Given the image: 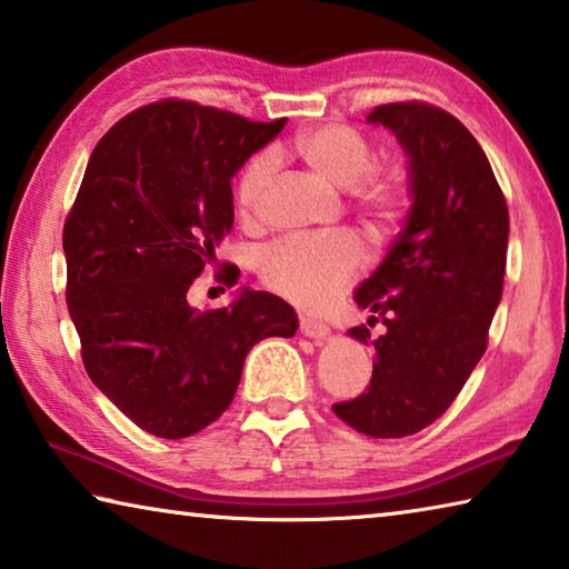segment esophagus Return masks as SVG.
<instances>
[{"label": "esophagus", "mask_w": 569, "mask_h": 569, "mask_svg": "<svg viewBox=\"0 0 569 569\" xmlns=\"http://www.w3.org/2000/svg\"><path fill=\"white\" fill-rule=\"evenodd\" d=\"M298 326H301V333L308 336V339H313V341H323L326 336L331 333L329 323L313 319V316H301V319H298Z\"/></svg>", "instance_id": "34e87169"}]
</instances>
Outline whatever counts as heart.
<instances>
[{
	"mask_svg": "<svg viewBox=\"0 0 569 569\" xmlns=\"http://www.w3.org/2000/svg\"><path fill=\"white\" fill-rule=\"evenodd\" d=\"M293 156L316 178L336 188H351V203L373 238L393 233L403 216V180L397 170H377L366 176L373 162L371 142L349 124H321L298 134ZM271 152H258L240 170L236 200L243 218H253L273 180ZM363 248L351 236L291 238L263 250L258 273L263 283L291 301L316 308L329 303L351 278L361 271Z\"/></svg>",
	"mask_w": 569,
	"mask_h": 569,
	"instance_id": "obj_1",
	"label": "heart"
}]
</instances>
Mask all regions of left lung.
Here are the masks:
<instances>
[{
	"instance_id": "8db88e82",
	"label": "left lung",
	"mask_w": 569,
	"mask_h": 569,
	"mask_svg": "<svg viewBox=\"0 0 569 569\" xmlns=\"http://www.w3.org/2000/svg\"><path fill=\"white\" fill-rule=\"evenodd\" d=\"M371 124L397 134L407 156L409 213L387 258L356 288L377 359L369 391L336 403L356 431L417 435L445 413L487 349L502 301L509 213L492 166L455 114L423 102L379 104ZM369 346L366 326L349 331Z\"/></svg>"
}]
</instances>
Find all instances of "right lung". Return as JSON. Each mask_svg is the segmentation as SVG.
Segmentation results:
<instances>
[{
    "mask_svg": "<svg viewBox=\"0 0 569 569\" xmlns=\"http://www.w3.org/2000/svg\"><path fill=\"white\" fill-rule=\"evenodd\" d=\"M283 124L162 100L92 150L62 233L67 308L92 383L148 435H198L230 407L248 351L298 329L266 291L203 313L188 303L233 228L230 180Z\"/></svg>",
    "mask_w": 569,
    "mask_h": 569,
    "instance_id": "right-lung-1",
    "label": "right lung"
}]
</instances>
